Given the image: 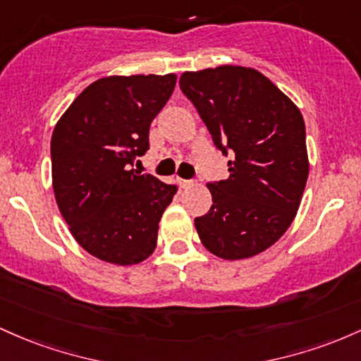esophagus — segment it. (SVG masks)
Here are the masks:
<instances>
[{
	"mask_svg": "<svg viewBox=\"0 0 361 361\" xmlns=\"http://www.w3.org/2000/svg\"><path fill=\"white\" fill-rule=\"evenodd\" d=\"M179 184H180L182 189H188V188H191L194 182L192 180H185V179H179Z\"/></svg>",
	"mask_w": 361,
	"mask_h": 361,
	"instance_id": "obj_1",
	"label": "esophagus"
}]
</instances>
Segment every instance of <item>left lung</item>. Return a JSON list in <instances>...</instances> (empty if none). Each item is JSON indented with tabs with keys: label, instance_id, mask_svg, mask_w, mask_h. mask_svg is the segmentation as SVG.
Here are the masks:
<instances>
[{
	"label": "left lung",
	"instance_id": "1",
	"mask_svg": "<svg viewBox=\"0 0 361 361\" xmlns=\"http://www.w3.org/2000/svg\"><path fill=\"white\" fill-rule=\"evenodd\" d=\"M180 90L200 112L230 177L209 182L213 204L194 220L202 245L237 261L271 247L288 230L309 177L305 123L262 73L218 66L182 73Z\"/></svg>",
	"mask_w": 361,
	"mask_h": 361
}]
</instances>
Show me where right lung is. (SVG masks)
Listing matches in <instances>:
<instances>
[{
    "label": "right lung",
    "instance_id": "1",
    "mask_svg": "<svg viewBox=\"0 0 361 361\" xmlns=\"http://www.w3.org/2000/svg\"><path fill=\"white\" fill-rule=\"evenodd\" d=\"M177 76L100 78L73 100L51 137L52 189L64 221L88 254L131 266L153 254L177 185L131 169L149 148V124Z\"/></svg>",
    "mask_w": 361,
    "mask_h": 361
}]
</instances>
